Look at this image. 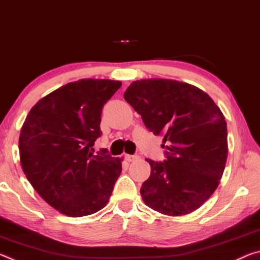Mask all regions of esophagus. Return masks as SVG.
<instances>
[{
  "label": "esophagus",
  "mask_w": 260,
  "mask_h": 260,
  "mask_svg": "<svg viewBox=\"0 0 260 260\" xmlns=\"http://www.w3.org/2000/svg\"><path fill=\"white\" fill-rule=\"evenodd\" d=\"M125 159L127 161H134L136 159H139L138 155H125Z\"/></svg>",
  "instance_id": "esophagus-1"
}]
</instances>
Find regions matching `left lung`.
<instances>
[{
	"label": "left lung",
	"instance_id": "obj_1",
	"mask_svg": "<svg viewBox=\"0 0 260 260\" xmlns=\"http://www.w3.org/2000/svg\"><path fill=\"white\" fill-rule=\"evenodd\" d=\"M124 99L167 144L165 161L146 159L151 173L141 187L144 203L172 217L201 208L219 186L227 161L221 110L204 90L171 79L133 81Z\"/></svg>",
	"mask_w": 260,
	"mask_h": 260
}]
</instances>
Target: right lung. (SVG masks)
I'll return each mask as SVG.
<instances>
[{
	"label": "right lung",
	"mask_w": 260,
	"mask_h": 260,
	"mask_svg": "<svg viewBox=\"0 0 260 260\" xmlns=\"http://www.w3.org/2000/svg\"><path fill=\"white\" fill-rule=\"evenodd\" d=\"M120 81L81 79L39 100L20 129L19 156L26 178L51 208L78 218L108 204L122 158L94 155L104 104Z\"/></svg>",
	"instance_id": "add662e5"
}]
</instances>
